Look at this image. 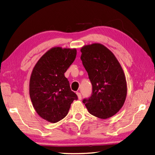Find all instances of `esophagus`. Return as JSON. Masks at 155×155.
I'll list each match as a JSON object with an SVG mask.
<instances>
[{
  "mask_svg": "<svg viewBox=\"0 0 155 155\" xmlns=\"http://www.w3.org/2000/svg\"><path fill=\"white\" fill-rule=\"evenodd\" d=\"M77 96H78V99L79 100H81V99H82V95H81V93L77 92Z\"/></svg>",
  "mask_w": 155,
  "mask_h": 155,
  "instance_id": "obj_1",
  "label": "esophagus"
}]
</instances>
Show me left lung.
<instances>
[{
    "mask_svg": "<svg viewBox=\"0 0 155 155\" xmlns=\"http://www.w3.org/2000/svg\"><path fill=\"white\" fill-rule=\"evenodd\" d=\"M81 59L92 84V95L84 99L88 112L100 119L116 114L125 103L127 94L126 77L116 57L101 43L81 48Z\"/></svg>",
    "mask_w": 155,
    "mask_h": 155,
    "instance_id": "8db88e82",
    "label": "left lung"
}]
</instances>
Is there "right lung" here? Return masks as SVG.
I'll return each instance as SVG.
<instances>
[{"instance_id": "obj_1", "label": "right lung", "mask_w": 155, "mask_h": 155, "mask_svg": "<svg viewBox=\"0 0 155 155\" xmlns=\"http://www.w3.org/2000/svg\"><path fill=\"white\" fill-rule=\"evenodd\" d=\"M77 56L76 48L54 47L44 54L30 75L29 94L34 108L47 121L55 123L68 114L77 100L64 73Z\"/></svg>"}]
</instances>
